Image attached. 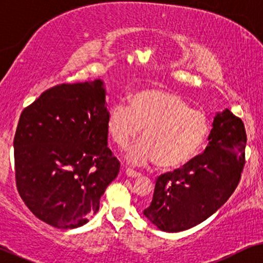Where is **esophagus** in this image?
I'll return each instance as SVG.
<instances>
[{
	"label": "esophagus",
	"mask_w": 263,
	"mask_h": 263,
	"mask_svg": "<svg viewBox=\"0 0 263 263\" xmlns=\"http://www.w3.org/2000/svg\"><path fill=\"white\" fill-rule=\"evenodd\" d=\"M126 176L129 177V178H139L142 176L141 173L137 172V171L132 170V168H126Z\"/></svg>",
	"instance_id": "1"
}]
</instances>
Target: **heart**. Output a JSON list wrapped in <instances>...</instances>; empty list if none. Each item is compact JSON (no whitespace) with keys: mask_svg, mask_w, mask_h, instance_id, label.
<instances>
[{"mask_svg":"<svg viewBox=\"0 0 263 263\" xmlns=\"http://www.w3.org/2000/svg\"><path fill=\"white\" fill-rule=\"evenodd\" d=\"M129 150L132 163L154 162L173 170L186 164L199 153L209 135V120L203 111L176 92L145 89L129 99V106L115 103L107 118V131L119 149Z\"/></svg>","mask_w":263,"mask_h":263,"instance_id":"b5f03b06","label":"heart"}]
</instances>
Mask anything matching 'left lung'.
<instances>
[{
    "label": "left lung",
    "instance_id": "obj_1",
    "mask_svg": "<svg viewBox=\"0 0 263 263\" xmlns=\"http://www.w3.org/2000/svg\"><path fill=\"white\" fill-rule=\"evenodd\" d=\"M204 153L157 177L144 215L160 230L180 232L207 220L231 197L246 163L244 122L226 109L213 122Z\"/></svg>",
    "mask_w": 263,
    "mask_h": 263
}]
</instances>
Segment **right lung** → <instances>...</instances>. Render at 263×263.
<instances>
[{"instance_id": "1", "label": "right lung", "mask_w": 263, "mask_h": 263, "mask_svg": "<svg viewBox=\"0 0 263 263\" xmlns=\"http://www.w3.org/2000/svg\"><path fill=\"white\" fill-rule=\"evenodd\" d=\"M102 85L95 80L52 86L24 108L17 122V192L36 218L56 229L89 221L120 171L108 148Z\"/></svg>"}]
</instances>
